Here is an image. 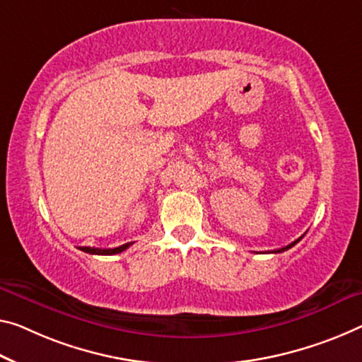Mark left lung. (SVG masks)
Instances as JSON below:
<instances>
[{
	"label": "left lung",
	"instance_id": "8db88e82",
	"mask_svg": "<svg viewBox=\"0 0 362 362\" xmlns=\"http://www.w3.org/2000/svg\"><path fill=\"white\" fill-rule=\"evenodd\" d=\"M303 238V236H301ZM301 238H298L296 239V241H293V243H290V244H288V246H285V247H280V249H276V251H274V252H285V251H288V249H290V247H293L294 246V244H296V243H299V241H301Z\"/></svg>",
	"mask_w": 362,
	"mask_h": 362
}]
</instances>
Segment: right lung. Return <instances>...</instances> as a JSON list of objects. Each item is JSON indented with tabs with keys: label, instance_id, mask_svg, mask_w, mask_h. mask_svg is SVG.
<instances>
[{
	"label": "right lung",
	"instance_id": "right-lung-1",
	"mask_svg": "<svg viewBox=\"0 0 362 362\" xmlns=\"http://www.w3.org/2000/svg\"><path fill=\"white\" fill-rule=\"evenodd\" d=\"M131 244L134 243H126L123 246H118V247H113V249H98V247H79L81 251H84L87 254H97V255H113V254H119L126 251L127 247L131 246Z\"/></svg>",
	"mask_w": 362,
	"mask_h": 362
}]
</instances>
